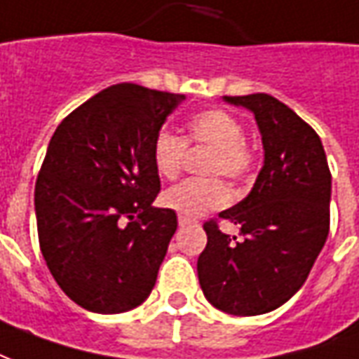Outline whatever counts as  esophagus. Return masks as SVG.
I'll list each match as a JSON object with an SVG mask.
<instances>
[{"label": "esophagus", "instance_id": "34e87169", "mask_svg": "<svg viewBox=\"0 0 359 359\" xmlns=\"http://www.w3.org/2000/svg\"><path fill=\"white\" fill-rule=\"evenodd\" d=\"M177 222H180V226H185V224H191V222H194V219H189V217H180V219H177Z\"/></svg>", "mask_w": 359, "mask_h": 359}]
</instances>
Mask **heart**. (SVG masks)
Instances as JSON below:
<instances>
[{
    "mask_svg": "<svg viewBox=\"0 0 359 359\" xmlns=\"http://www.w3.org/2000/svg\"><path fill=\"white\" fill-rule=\"evenodd\" d=\"M187 148H209L211 154L205 162L207 175H226L238 182L250 174L254 152L244 142L241 121L224 109H205L187 121L185 137L162 130L152 144V164L160 177L175 180L182 174ZM231 191L219 177L189 180L175 185L162 195L165 209L180 217H199L229 203Z\"/></svg>",
    "mask_w": 359,
    "mask_h": 359,
    "instance_id": "1",
    "label": "heart"
}]
</instances>
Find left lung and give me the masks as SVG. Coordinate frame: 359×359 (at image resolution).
<instances>
[{"label": "left lung", "mask_w": 359, "mask_h": 359, "mask_svg": "<svg viewBox=\"0 0 359 359\" xmlns=\"http://www.w3.org/2000/svg\"><path fill=\"white\" fill-rule=\"evenodd\" d=\"M258 123L264 165L241 203L219 212L241 238L207 221L197 259L203 295L229 315L254 316L281 307L309 278L330 229L332 177L323 142L293 109L268 93L224 97Z\"/></svg>", "instance_id": "8db88e82"}]
</instances>
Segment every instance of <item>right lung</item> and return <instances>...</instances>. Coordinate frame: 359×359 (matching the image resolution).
Listing matches in <instances>:
<instances>
[{
  "label": "right lung",
  "mask_w": 359,
  "mask_h": 359,
  "mask_svg": "<svg viewBox=\"0 0 359 359\" xmlns=\"http://www.w3.org/2000/svg\"><path fill=\"white\" fill-rule=\"evenodd\" d=\"M185 97L117 83L81 103L54 130L34 185L39 244L52 278L91 313L144 303L177 229L156 209L152 144Z\"/></svg>",
  "instance_id": "right-lung-1"
}]
</instances>
